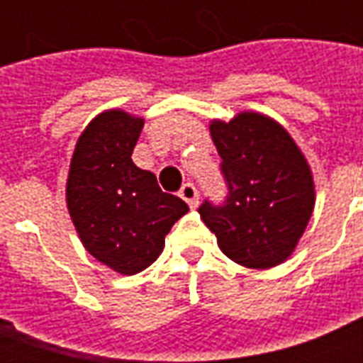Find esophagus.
<instances>
[{"instance_id": "esophagus-1", "label": "esophagus", "mask_w": 363, "mask_h": 363, "mask_svg": "<svg viewBox=\"0 0 363 363\" xmlns=\"http://www.w3.org/2000/svg\"><path fill=\"white\" fill-rule=\"evenodd\" d=\"M179 196H181L182 200L192 208V210L198 206V190L196 186H194V184H190V182H186V184L182 186L181 192H179Z\"/></svg>"}]
</instances>
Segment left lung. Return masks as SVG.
<instances>
[{"label": "left lung", "instance_id": "obj_1", "mask_svg": "<svg viewBox=\"0 0 363 363\" xmlns=\"http://www.w3.org/2000/svg\"><path fill=\"white\" fill-rule=\"evenodd\" d=\"M228 181L225 206H200L221 252L255 270L278 267L296 251L315 208L309 161L280 122L262 112L210 120Z\"/></svg>", "mask_w": 363, "mask_h": 363}]
</instances>
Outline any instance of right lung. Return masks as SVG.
I'll list each match as a JSON object with an SVG mask.
<instances>
[{
  "label": "right lung",
  "mask_w": 363,
  "mask_h": 363,
  "mask_svg": "<svg viewBox=\"0 0 363 363\" xmlns=\"http://www.w3.org/2000/svg\"><path fill=\"white\" fill-rule=\"evenodd\" d=\"M142 128V116L122 108L96 114L77 138L67 171V212L85 251L122 276L151 267L174 221L189 212L132 161Z\"/></svg>",
  "instance_id": "1"
}]
</instances>
